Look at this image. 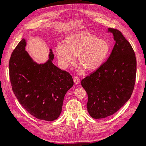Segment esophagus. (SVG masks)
I'll return each mask as SVG.
<instances>
[{"instance_id": "obj_1", "label": "esophagus", "mask_w": 146, "mask_h": 146, "mask_svg": "<svg viewBox=\"0 0 146 146\" xmlns=\"http://www.w3.org/2000/svg\"><path fill=\"white\" fill-rule=\"evenodd\" d=\"M73 81H74V82L76 84H78L80 82V80L77 77H74L73 78Z\"/></svg>"}]
</instances>
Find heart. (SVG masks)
Returning a JSON list of instances; mask_svg holds the SVG:
<instances>
[{"label": "heart", "mask_w": 146, "mask_h": 146, "mask_svg": "<svg viewBox=\"0 0 146 146\" xmlns=\"http://www.w3.org/2000/svg\"><path fill=\"white\" fill-rule=\"evenodd\" d=\"M110 50V45L105 39L100 38L95 35L82 32L72 34L65 40V46L58 43L56 54L62 69H66L76 62V56L82 68L93 72L99 68L107 58Z\"/></svg>", "instance_id": "b5f03b06"}]
</instances>
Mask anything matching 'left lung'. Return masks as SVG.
Listing matches in <instances>:
<instances>
[{
	"instance_id": "obj_1",
	"label": "left lung",
	"mask_w": 146,
	"mask_h": 146,
	"mask_svg": "<svg viewBox=\"0 0 146 146\" xmlns=\"http://www.w3.org/2000/svg\"><path fill=\"white\" fill-rule=\"evenodd\" d=\"M115 45L108 60L81 84L88 95L87 107L95 119L113 115L130 99L135 84L136 59L128 41L117 29L109 28Z\"/></svg>"
}]
</instances>
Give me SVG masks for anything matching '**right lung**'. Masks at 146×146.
I'll use <instances>...</instances> for the list:
<instances>
[{"mask_svg":"<svg viewBox=\"0 0 146 146\" xmlns=\"http://www.w3.org/2000/svg\"><path fill=\"white\" fill-rule=\"evenodd\" d=\"M25 38L17 46L9 61L12 90L21 106L32 115L52 121L60 115L65 95L73 86L69 73L55 66L50 49L49 59L37 64L25 50Z\"/></svg>","mask_w":146,"mask_h":146,"instance_id":"1","label":"right lung"}]
</instances>
